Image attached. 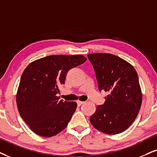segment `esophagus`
I'll use <instances>...</instances> for the list:
<instances>
[{"label": "esophagus", "mask_w": 157, "mask_h": 157, "mask_svg": "<svg viewBox=\"0 0 157 157\" xmlns=\"http://www.w3.org/2000/svg\"><path fill=\"white\" fill-rule=\"evenodd\" d=\"M77 105H78V106H81V105L84 104L85 101H77Z\"/></svg>", "instance_id": "obj_1"}]
</instances>
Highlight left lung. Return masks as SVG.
<instances>
[{
    "mask_svg": "<svg viewBox=\"0 0 157 157\" xmlns=\"http://www.w3.org/2000/svg\"><path fill=\"white\" fill-rule=\"evenodd\" d=\"M99 91L109 95L104 104L91 115L92 125L99 131L115 135L127 130L136 120L142 103V93L136 69L128 61L110 53L88 55Z\"/></svg>",
    "mask_w": 157,
    "mask_h": 157,
    "instance_id": "obj_1",
    "label": "left lung"
}]
</instances>
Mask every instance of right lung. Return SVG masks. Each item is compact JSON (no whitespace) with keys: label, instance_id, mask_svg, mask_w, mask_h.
Here are the masks:
<instances>
[{"label":"right lung","instance_id":"right-lung-1","mask_svg":"<svg viewBox=\"0 0 157 157\" xmlns=\"http://www.w3.org/2000/svg\"><path fill=\"white\" fill-rule=\"evenodd\" d=\"M86 60L82 55H51L26 67L18 88L17 104L20 116L35 133L52 137L67 126L77 103L59 100L56 94L69 70Z\"/></svg>","mask_w":157,"mask_h":157}]
</instances>
